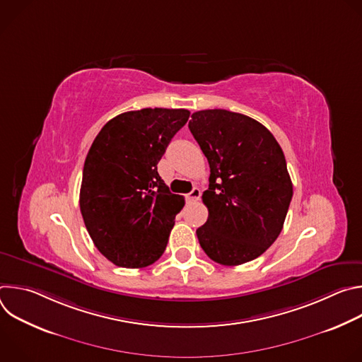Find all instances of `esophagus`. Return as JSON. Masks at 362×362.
<instances>
[{
	"mask_svg": "<svg viewBox=\"0 0 362 362\" xmlns=\"http://www.w3.org/2000/svg\"><path fill=\"white\" fill-rule=\"evenodd\" d=\"M200 189H197V187H194L190 193H187L186 194V200L187 202H196V200H199L200 199Z\"/></svg>",
	"mask_w": 362,
	"mask_h": 362,
	"instance_id": "1",
	"label": "esophagus"
}]
</instances>
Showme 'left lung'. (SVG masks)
Segmentation results:
<instances>
[{"label": "left lung", "instance_id": "1", "mask_svg": "<svg viewBox=\"0 0 362 362\" xmlns=\"http://www.w3.org/2000/svg\"><path fill=\"white\" fill-rule=\"evenodd\" d=\"M189 129L211 168L202 194L209 216L196 230L199 243L221 265L253 261L276 240L289 209L284 151L264 124L240 113L200 110Z\"/></svg>", "mask_w": 362, "mask_h": 362}]
</instances>
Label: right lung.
Returning a JSON list of instances; mask_svg holds the SVG:
<instances>
[{
	"instance_id": "add662e5",
	"label": "right lung",
	"mask_w": 362,
	"mask_h": 362,
	"mask_svg": "<svg viewBox=\"0 0 362 362\" xmlns=\"http://www.w3.org/2000/svg\"><path fill=\"white\" fill-rule=\"evenodd\" d=\"M190 116L185 109H141L107 122L83 169L80 211L95 247L122 268L163 255L185 197L170 193L158 163Z\"/></svg>"
}]
</instances>
